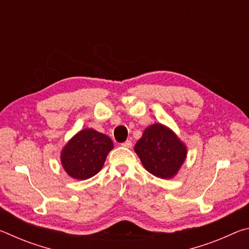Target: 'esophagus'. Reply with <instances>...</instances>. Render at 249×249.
<instances>
[{
	"mask_svg": "<svg viewBox=\"0 0 249 249\" xmlns=\"http://www.w3.org/2000/svg\"><path fill=\"white\" fill-rule=\"evenodd\" d=\"M122 146L125 147V148H130V147L133 146V142H130V141H126L125 142H123V144H122Z\"/></svg>",
	"mask_w": 249,
	"mask_h": 249,
	"instance_id": "34e87169",
	"label": "esophagus"
}]
</instances>
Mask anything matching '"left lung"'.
I'll list each match as a JSON object with an SVG mask.
<instances>
[{
  "label": "left lung",
  "instance_id": "8db88e82",
  "mask_svg": "<svg viewBox=\"0 0 249 249\" xmlns=\"http://www.w3.org/2000/svg\"><path fill=\"white\" fill-rule=\"evenodd\" d=\"M145 169L160 179L178 175L188 148L174 130L161 123L147 127L134 147Z\"/></svg>",
  "mask_w": 249,
  "mask_h": 249
}]
</instances>
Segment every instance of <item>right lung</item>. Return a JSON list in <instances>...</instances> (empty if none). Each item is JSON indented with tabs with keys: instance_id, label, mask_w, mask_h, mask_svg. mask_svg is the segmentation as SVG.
Here are the masks:
<instances>
[{
	"instance_id": "1",
	"label": "right lung",
	"mask_w": 249,
	"mask_h": 249,
	"mask_svg": "<svg viewBox=\"0 0 249 249\" xmlns=\"http://www.w3.org/2000/svg\"><path fill=\"white\" fill-rule=\"evenodd\" d=\"M113 142L93 128H84L67 142L60 153V162L67 175L77 180H87L102 169Z\"/></svg>"
}]
</instances>
